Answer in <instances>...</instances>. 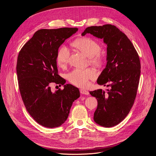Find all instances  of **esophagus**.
<instances>
[{"label": "esophagus", "instance_id": "34e87169", "mask_svg": "<svg viewBox=\"0 0 156 156\" xmlns=\"http://www.w3.org/2000/svg\"><path fill=\"white\" fill-rule=\"evenodd\" d=\"M80 93L82 94H86V95H88L89 94V92L87 90H84V89H80Z\"/></svg>", "mask_w": 156, "mask_h": 156}]
</instances>
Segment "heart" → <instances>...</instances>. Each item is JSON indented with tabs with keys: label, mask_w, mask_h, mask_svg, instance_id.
<instances>
[{
	"label": "heart",
	"mask_w": 156,
	"mask_h": 156,
	"mask_svg": "<svg viewBox=\"0 0 156 156\" xmlns=\"http://www.w3.org/2000/svg\"><path fill=\"white\" fill-rule=\"evenodd\" d=\"M75 48L89 57V61L96 65H101L104 61L103 56L100 54L101 46L94 40L89 37H83L77 39L73 43ZM70 50L65 46H62L57 54L56 60L60 67L65 66L69 61ZM96 76V72L93 69L86 70L75 69L68 73L67 78L73 84L78 87H86L89 84V80Z\"/></svg>",
	"instance_id": "b5f03b06"
}]
</instances>
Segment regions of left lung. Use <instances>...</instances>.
<instances>
[{"instance_id": "left-lung-1", "label": "left lung", "mask_w": 156, "mask_h": 156, "mask_svg": "<svg viewBox=\"0 0 156 156\" xmlns=\"http://www.w3.org/2000/svg\"><path fill=\"white\" fill-rule=\"evenodd\" d=\"M102 39L106 44L107 63L98 78L99 85L110 87L90 91L98 101L94 122L112 127L125 119L134 104L141 73L138 54L128 37L112 25L87 27L82 33Z\"/></svg>"}]
</instances>
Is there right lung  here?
Instances as JSON below:
<instances>
[{
    "label": "right lung",
    "instance_id": "add662e5",
    "mask_svg": "<svg viewBox=\"0 0 156 156\" xmlns=\"http://www.w3.org/2000/svg\"><path fill=\"white\" fill-rule=\"evenodd\" d=\"M78 30H39L19 52L16 73L20 94L28 113L43 126L56 128L64 123L73 102L80 96L78 88L65 84L58 75L56 61L59 47ZM52 82L63 85L64 90L52 92Z\"/></svg>",
    "mask_w": 156,
    "mask_h": 156
}]
</instances>
